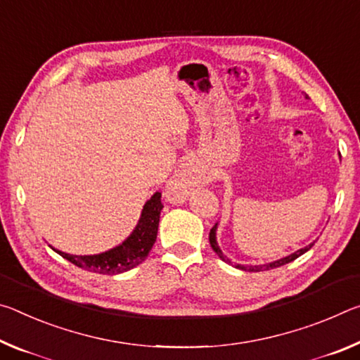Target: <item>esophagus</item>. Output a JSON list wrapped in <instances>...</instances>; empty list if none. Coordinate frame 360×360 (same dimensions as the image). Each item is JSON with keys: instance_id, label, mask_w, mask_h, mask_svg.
<instances>
[{"instance_id": "obj_1", "label": "esophagus", "mask_w": 360, "mask_h": 360, "mask_svg": "<svg viewBox=\"0 0 360 360\" xmlns=\"http://www.w3.org/2000/svg\"><path fill=\"white\" fill-rule=\"evenodd\" d=\"M198 186V176L194 170L188 166H181L176 170L174 179L167 184V198L174 202H184L185 199Z\"/></svg>"}]
</instances>
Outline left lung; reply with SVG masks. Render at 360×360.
<instances>
[{
    "label": "left lung",
    "mask_w": 360,
    "mask_h": 360,
    "mask_svg": "<svg viewBox=\"0 0 360 360\" xmlns=\"http://www.w3.org/2000/svg\"><path fill=\"white\" fill-rule=\"evenodd\" d=\"M215 231H217V225H214V228H212V229H210V233H209V240H210L212 249H214V252L217 253V255H219V257L221 258L223 262H225V263H229V264H233V263H231V260H229V258H226L225 255H223L221 250H220V247L217 245ZM313 245H314V244H309L308 247H304V249H300V250H297L295 253H292V255H288V257H285V258H281V260H278V262H273V263H268V264H257V266H245V264H234V266H236V268H239V269H244V271H250V273H258V271L274 269V268L284 266V264L293 262V260H295V258H298L300 255H303L304 252H308Z\"/></svg>",
    "instance_id": "8db88e82"
}]
</instances>
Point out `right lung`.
Returning <instances> with one entry per match:
<instances>
[{
	"label": "right lung",
	"mask_w": 360,
	"mask_h": 360,
	"mask_svg": "<svg viewBox=\"0 0 360 360\" xmlns=\"http://www.w3.org/2000/svg\"><path fill=\"white\" fill-rule=\"evenodd\" d=\"M161 193H155L148 202L143 205L139 225L134 233L122 243L108 252L98 255H70L60 250H56L58 255L67 258L78 268H82L97 274H120L137 266L148 257L153 244L156 243L159 215L162 210Z\"/></svg>",
	"instance_id": "obj_1"
}]
</instances>
